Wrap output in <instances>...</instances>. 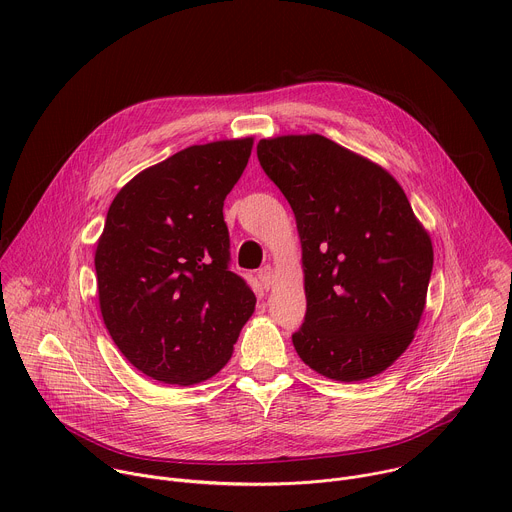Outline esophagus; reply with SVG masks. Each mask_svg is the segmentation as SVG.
Instances as JSON below:
<instances>
[{"instance_id": "34e87169", "label": "esophagus", "mask_w": 512, "mask_h": 512, "mask_svg": "<svg viewBox=\"0 0 512 512\" xmlns=\"http://www.w3.org/2000/svg\"><path fill=\"white\" fill-rule=\"evenodd\" d=\"M259 281H261V285L265 287V289H269L271 285H273V281H275V273H273V267H263L261 271H259Z\"/></svg>"}]
</instances>
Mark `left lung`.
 Masks as SVG:
<instances>
[{
  "mask_svg": "<svg viewBox=\"0 0 512 512\" xmlns=\"http://www.w3.org/2000/svg\"><path fill=\"white\" fill-rule=\"evenodd\" d=\"M257 158L300 233L308 308L296 352L334 381L383 373L415 336L433 267L403 188L318 133L261 139Z\"/></svg>",
  "mask_w": 512,
  "mask_h": 512,
  "instance_id": "left-lung-1",
  "label": "left lung"
}]
</instances>
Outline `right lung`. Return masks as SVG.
Segmentation results:
<instances>
[{
    "mask_svg": "<svg viewBox=\"0 0 512 512\" xmlns=\"http://www.w3.org/2000/svg\"><path fill=\"white\" fill-rule=\"evenodd\" d=\"M253 137L210 141L145 168L113 198L97 241L103 322L137 371L194 385L229 362L255 294L229 271L227 194Z\"/></svg>",
    "mask_w": 512,
    "mask_h": 512,
    "instance_id": "right-lung-1",
    "label": "right lung"
}]
</instances>
